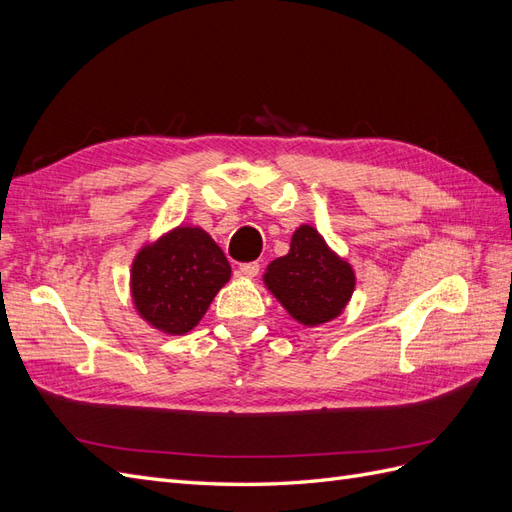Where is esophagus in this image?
Instances as JSON below:
<instances>
[{"mask_svg": "<svg viewBox=\"0 0 512 512\" xmlns=\"http://www.w3.org/2000/svg\"><path fill=\"white\" fill-rule=\"evenodd\" d=\"M258 271H260V265L258 262H245V265H239V275L241 277H245V280H254V277L258 275Z\"/></svg>", "mask_w": 512, "mask_h": 512, "instance_id": "obj_1", "label": "esophagus"}]
</instances>
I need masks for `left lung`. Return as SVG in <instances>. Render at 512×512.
Returning a JSON list of instances; mask_svg holds the SVG:
<instances>
[{"instance_id": "8db88e82", "label": "left lung", "mask_w": 512, "mask_h": 512, "mask_svg": "<svg viewBox=\"0 0 512 512\" xmlns=\"http://www.w3.org/2000/svg\"><path fill=\"white\" fill-rule=\"evenodd\" d=\"M262 282L290 318L303 327H318L344 312L356 275L312 224H301L292 232L288 254L271 262Z\"/></svg>"}]
</instances>
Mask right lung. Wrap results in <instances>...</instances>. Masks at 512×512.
<instances>
[{"mask_svg": "<svg viewBox=\"0 0 512 512\" xmlns=\"http://www.w3.org/2000/svg\"><path fill=\"white\" fill-rule=\"evenodd\" d=\"M228 280L230 265L209 232L179 224L134 254L130 297L151 329L185 335L203 320Z\"/></svg>", "mask_w": 512, "mask_h": 512, "instance_id": "right-lung-1", "label": "right lung"}]
</instances>
